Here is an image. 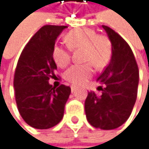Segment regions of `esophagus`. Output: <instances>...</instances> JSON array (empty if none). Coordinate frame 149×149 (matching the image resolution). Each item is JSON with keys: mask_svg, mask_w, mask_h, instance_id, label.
Segmentation results:
<instances>
[{"mask_svg": "<svg viewBox=\"0 0 149 149\" xmlns=\"http://www.w3.org/2000/svg\"><path fill=\"white\" fill-rule=\"evenodd\" d=\"M70 89H71V92L73 93V92H75V90L77 89V86H74V85H71V86H70Z\"/></svg>", "mask_w": 149, "mask_h": 149, "instance_id": "esophagus-1", "label": "esophagus"}]
</instances>
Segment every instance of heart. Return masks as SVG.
Listing matches in <instances>:
<instances>
[{
	"instance_id": "heart-1",
	"label": "heart",
	"mask_w": 149,
	"mask_h": 149,
	"mask_svg": "<svg viewBox=\"0 0 149 149\" xmlns=\"http://www.w3.org/2000/svg\"><path fill=\"white\" fill-rule=\"evenodd\" d=\"M65 41L69 47L56 44L52 49V57L57 66L63 68L70 63V49L83 48L84 61L90 62L84 64H74L65 71V79L73 85L80 86L87 81L93 73L92 63L97 69H102L111 57L112 45L110 40L104 34H96L93 29L73 30L66 35Z\"/></svg>"
}]
</instances>
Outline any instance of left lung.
I'll return each instance as SVG.
<instances>
[{
    "label": "left lung",
    "mask_w": 149,
    "mask_h": 149,
    "mask_svg": "<svg viewBox=\"0 0 149 149\" xmlns=\"http://www.w3.org/2000/svg\"><path fill=\"white\" fill-rule=\"evenodd\" d=\"M112 44L109 65L98 77L102 94L89 92L85 102L86 119L102 130L121 126L132 113L137 98L139 68L128 43L114 30L102 25ZM104 86L102 87V85Z\"/></svg>",
    "instance_id": "obj_1"
}]
</instances>
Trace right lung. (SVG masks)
Segmentation results:
<instances>
[{"label":"right lung","instance_id":"add662e5","mask_svg":"<svg viewBox=\"0 0 149 149\" xmlns=\"http://www.w3.org/2000/svg\"><path fill=\"white\" fill-rule=\"evenodd\" d=\"M65 25H44L23 49L14 75V88L18 111L30 126L49 129L63 118L70 87L56 88L48 83L56 77V64L52 49Z\"/></svg>","mask_w":149,"mask_h":149}]
</instances>
